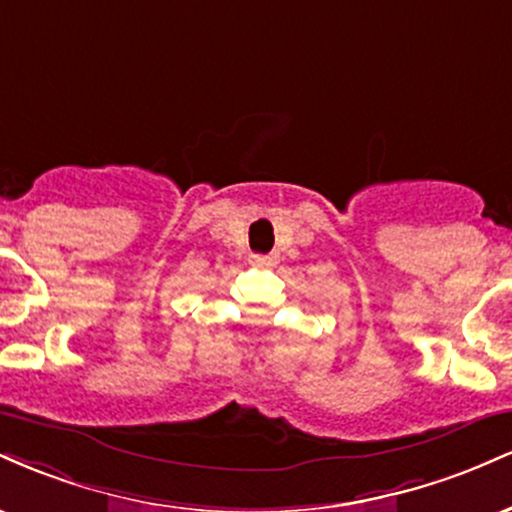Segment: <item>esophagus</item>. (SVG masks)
Returning <instances> with one entry per match:
<instances>
[{"label": "esophagus", "instance_id": "34e87169", "mask_svg": "<svg viewBox=\"0 0 512 512\" xmlns=\"http://www.w3.org/2000/svg\"><path fill=\"white\" fill-rule=\"evenodd\" d=\"M276 262H279V257L276 255H252L250 257V264H255V267H276Z\"/></svg>", "mask_w": 512, "mask_h": 512}]
</instances>
